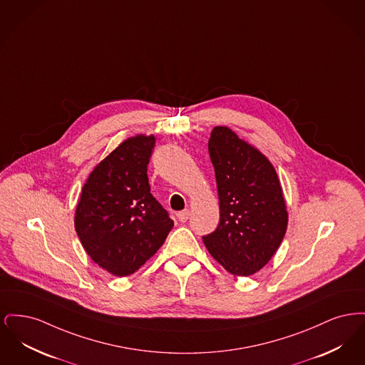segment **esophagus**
I'll return each instance as SVG.
<instances>
[{
	"mask_svg": "<svg viewBox=\"0 0 365 365\" xmlns=\"http://www.w3.org/2000/svg\"><path fill=\"white\" fill-rule=\"evenodd\" d=\"M178 219H179V222H182V223H185V222H187L189 220V216H190V210L189 209H185V210H180V212H178Z\"/></svg>",
	"mask_w": 365,
	"mask_h": 365,
	"instance_id": "esophagus-1",
	"label": "esophagus"
}]
</instances>
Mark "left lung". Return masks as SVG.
<instances>
[{
    "label": "left lung",
    "instance_id": "8db88e82",
    "mask_svg": "<svg viewBox=\"0 0 365 365\" xmlns=\"http://www.w3.org/2000/svg\"><path fill=\"white\" fill-rule=\"evenodd\" d=\"M208 149L220 222L202 241L230 274L253 275L275 255L287 228L278 175L267 157L227 127L213 128Z\"/></svg>",
    "mask_w": 365,
    "mask_h": 365
}]
</instances>
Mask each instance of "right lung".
Masks as SVG:
<instances>
[{
  "label": "right lung",
  "instance_id": "1",
  "mask_svg": "<svg viewBox=\"0 0 365 365\" xmlns=\"http://www.w3.org/2000/svg\"><path fill=\"white\" fill-rule=\"evenodd\" d=\"M155 142L153 135H137L120 143L87 178L76 207L75 230L87 255L116 277L139 269L174 227L150 192Z\"/></svg>",
  "mask_w": 365,
  "mask_h": 365
}]
</instances>
